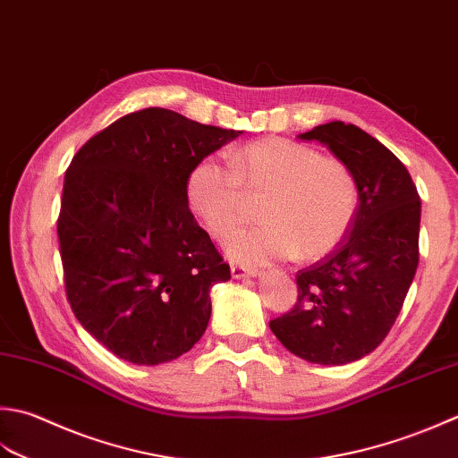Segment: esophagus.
<instances>
[{
  "mask_svg": "<svg viewBox=\"0 0 458 458\" xmlns=\"http://www.w3.org/2000/svg\"><path fill=\"white\" fill-rule=\"evenodd\" d=\"M230 272H232V277H236V280H240V277H256V276H259V272L254 270V267H244V266H238V264H232Z\"/></svg>",
  "mask_w": 458,
  "mask_h": 458,
  "instance_id": "34e87169",
  "label": "esophagus"
}]
</instances>
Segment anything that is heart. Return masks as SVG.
I'll return each instance as SVG.
<instances>
[{"label": "heart", "mask_w": 458, "mask_h": 458, "mask_svg": "<svg viewBox=\"0 0 458 458\" xmlns=\"http://www.w3.org/2000/svg\"><path fill=\"white\" fill-rule=\"evenodd\" d=\"M248 196H266L259 208L266 224L228 242V256L244 266L326 256L347 236L360 208L352 170L285 139L248 142L232 152L230 165L206 157L188 173V204L216 240L244 222Z\"/></svg>", "instance_id": "b5f03b06"}]
</instances>
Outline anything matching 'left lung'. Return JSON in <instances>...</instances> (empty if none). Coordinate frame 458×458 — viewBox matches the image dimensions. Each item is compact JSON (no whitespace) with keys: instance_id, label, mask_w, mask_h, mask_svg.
Here are the masks:
<instances>
[{"instance_id":"8db88e82","label":"left lung","mask_w":458,"mask_h":458,"mask_svg":"<svg viewBox=\"0 0 458 458\" xmlns=\"http://www.w3.org/2000/svg\"><path fill=\"white\" fill-rule=\"evenodd\" d=\"M300 139L321 142L352 170L360 208L334 252L295 276L298 303L270 329L301 360L345 365L395 324L419 264L420 199L405 165L355 124H319Z\"/></svg>"}]
</instances>
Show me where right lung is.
I'll return each instance as SVG.
<instances>
[{
	"mask_svg": "<svg viewBox=\"0 0 458 458\" xmlns=\"http://www.w3.org/2000/svg\"><path fill=\"white\" fill-rule=\"evenodd\" d=\"M240 134L150 106L71 160L57 220L67 300L121 360L173 361L208 327L210 288L230 280V266L188 208L186 178Z\"/></svg>",
	"mask_w": 458,
	"mask_h": 458,
	"instance_id": "obj_1",
	"label": "right lung"
}]
</instances>
